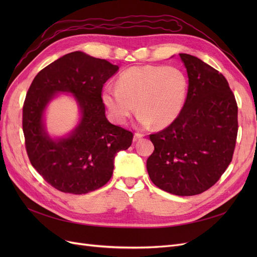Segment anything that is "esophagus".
I'll use <instances>...</instances> for the list:
<instances>
[{
  "label": "esophagus",
  "mask_w": 257,
  "mask_h": 257,
  "mask_svg": "<svg viewBox=\"0 0 257 257\" xmlns=\"http://www.w3.org/2000/svg\"><path fill=\"white\" fill-rule=\"evenodd\" d=\"M145 135H143V134H141V133H135L134 134V139H133V141L134 142H137V141H139V139H141V138H143Z\"/></svg>",
  "instance_id": "obj_1"
}]
</instances>
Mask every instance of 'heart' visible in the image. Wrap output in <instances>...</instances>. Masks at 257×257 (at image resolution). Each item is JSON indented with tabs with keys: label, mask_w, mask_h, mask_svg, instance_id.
I'll return each instance as SVG.
<instances>
[{
	"label": "heart",
	"mask_w": 257,
	"mask_h": 257,
	"mask_svg": "<svg viewBox=\"0 0 257 257\" xmlns=\"http://www.w3.org/2000/svg\"><path fill=\"white\" fill-rule=\"evenodd\" d=\"M186 93L188 80L181 69L144 65L121 73L118 85H106L102 98L115 123H125L137 108L142 127H166L180 115Z\"/></svg>",
	"instance_id": "1"
}]
</instances>
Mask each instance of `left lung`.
I'll use <instances>...</instances> for the list:
<instances>
[{
  "instance_id": "8db88e82",
  "label": "left lung",
  "mask_w": 257,
  "mask_h": 257,
  "mask_svg": "<svg viewBox=\"0 0 257 257\" xmlns=\"http://www.w3.org/2000/svg\"><path fill=\"white\" fill-rule=\"evenodd\" d=\"M179 56L188 72V95L177 120L150 135L154 151L147 170L161 190L192 196L211 188L230 164L238 107L221 73L191 54Z\"/></svg>"
}]
</instances>
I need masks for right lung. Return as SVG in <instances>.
<instances>
[{"label":"right lung","mask_w":257,"mask_h":257,"mask_svg":"<svg viewBox=\"0 0 257 257\" xmlns=\"http://www.w3.org/2000/svg\"><path fill=\"white\" fill-rule=\"evenodd\" d=\"M119 66L81 51L67 53L43 68L31 83L22 109V128L31 164L54 189L85 194L110 180L115 154L132 145L133 133L107 120L104 83ZM59 91L72 92L82 118L68 137L52 140L43 112Z\"/></svg>","instance_id":"1"}]
</instances>
